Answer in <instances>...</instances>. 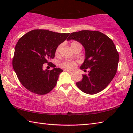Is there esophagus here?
I'll use <instances>...</instances> for the list:
<instances>
[{
	"mask_svg": "<svg viewBox=\"0 0 133 133\" xmlns=\"http://www.w3.org/2000/svg\"><path fill=\"white\" fill-rule=\"evenodd\" d=\"M65 71H66L67 72H68L69 73H70V74H74V72L70 71H69V70H65Z\"/></svg>",
	"mask_w": 133,
	"mask_h": 133,
	"instance_id": "esophagus-1",
	"label": "esophagus"
}]
</instances>
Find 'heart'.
<instances>
[{
    "label": "heart",
    "instance_id": "1",
    "mask_svg": "<svg viewBox=\"0 0 133 133\" xmlns=\"http://www.w3.org/2000/svg\"><path fill=\"white\" fill-rule=\"evenodd\" d=\"M78 44H80V43H79L78 42H75V41L72 42L71 43V46L72 48L73 47L75 46V45ZM61 47H62V45L60 44L59 45V46L57 47V48L56 49L55 54L56 55L59 54V53L61 50ZM61 67H62V68L65 69L72 70L76 67V63L75 62L72 61H65L61 63Z\"/></svg>",
    "mask_w": 133,
    "mask_h": 133
}]
</instances>
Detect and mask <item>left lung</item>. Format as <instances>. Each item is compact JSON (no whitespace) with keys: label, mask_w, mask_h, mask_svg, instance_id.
<instances>
[{"label":"left lung","mask_w":133,"mask_h":133,"mask_svg":"<svg viewBox=\"0 0 133 133\" xmlns=\"http://www.w3.org/2000/svg\"><path fill=\"white\" fill-rule=\"evenodd\" d=\"M71 39L81 43L85 50V59L80 69L90 70L88 75H83L82 81L76 83L77 87L88 94L102 91L117 71L119 54L113 42L103 33L90 30L72 32L67 41Z\"/></svg>","instance_id":"obj_1"}]
</instances>
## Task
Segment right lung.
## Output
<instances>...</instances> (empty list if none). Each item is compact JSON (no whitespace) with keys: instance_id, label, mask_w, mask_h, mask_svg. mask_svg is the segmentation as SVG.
<instances>
[{"instance_id":"right-lung-1","label":"right lung","mask_w":133,"mask_h":133,"mask_svg":"<svg viewBox=\"0 0 133 133\" xmlns=\"http://www.w3.org/2000/svg\"><path fill=\"white\" fill-rule=\"evenodd\" d=\"M69 34L34 30L19 39L15 48L12 66L25 88L38 95L47 94L54 88L63 70L55 66L51 70H44L43 65L51 63L49 61L55 57L56 49Z\"/></svg>"}]
</instances>
